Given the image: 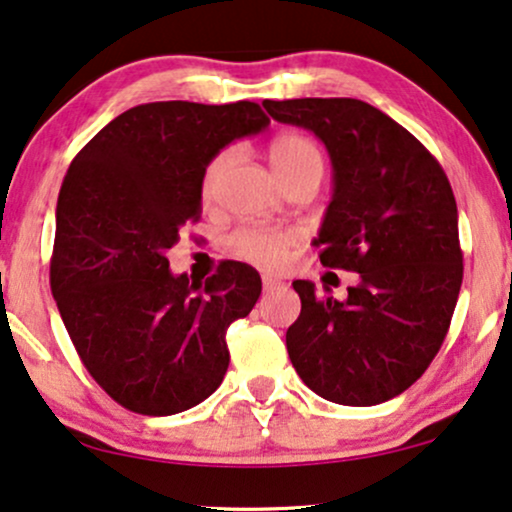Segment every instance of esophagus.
<instances>
[{
    "label": "esophagus",
    "mask_w": 512,
    "mask_h": 512,
    "mask_svg": "<svg viewBox=\"0 0 512 512\" xmlns=\"http://www.w3.org/2000/svg\"><path fill=\"white\" fill-rule=\"evenodd\" d=\"M280 285H282V282L275 280V277L263 275V289H266V292H273V289H277Z\"/></svg>",
    "instance_id": "esophagus-1"
}]
</instances>
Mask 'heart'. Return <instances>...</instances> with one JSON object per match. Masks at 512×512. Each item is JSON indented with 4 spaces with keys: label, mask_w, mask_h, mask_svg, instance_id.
Listing matches in <instances>:
<instances>
[{
    "label": "heart",
    "mask_w": 512,
    "mask_h": 512,
    "mask_svg": "<svg viewBox=\"0 0 512 512\" xmlns=\"http://www.w3.org/2000/svg\"><path fill=\"white\" fill-rule=\"evenodd\" d=\"M227 163V154L218 156L204 175V194H211L216 187ZM270 163L277 175H285L289 170L304 166V163H320V151L311 140L301 135H280L270 147ZM296 242V232L292 230H270V227H244L232 235L230 249L242 261L254 263L261 268H277L287 258V249Z\"/></svg>",
    "instance_id": "1"
}]
</instances>
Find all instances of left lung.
Listing matches in <instances>:
<instances>
[{"mask_svg": "<svg viewBox=\"0 0 512 512\" xmlns=\"http://www.w3.org/2000/svg\"><path fill=\"white\" fill-rule=\"evenodd\" d=\"M263 109L325 144L332 197L313 244L323 266L358 273L344 301L294 282V370L342 406L394 399L437 356L463 282L449 178L403 125L361 99H266Z\"/></svg>", "mask_w": 512, "mask_h": 512, "instance_id": "1", "label": "left lung"}]
</instances>
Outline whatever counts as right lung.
Listing matches in <instances>:
<instances>
[{
	"label": "right lung",
	"instance_id": "right-lung-1",
	"mask_svg": "<svg viewBox=\"0 0 512 512\" xmlns=\"http://www.w3.org/2000/svg\"><path fill=\"white\" fill-rule=\"evenodd\" d=\"M268 125L254 102L142 104L99 130L63 178L52 294L85 368L128 410L182 413L223 382L225 330L251 313L261 277L225 261L197 285L166 254L199 218L208 163Z\"/></svg>",
	"mask_w": 512,
	"mask_h": 512
}]
</instances>
